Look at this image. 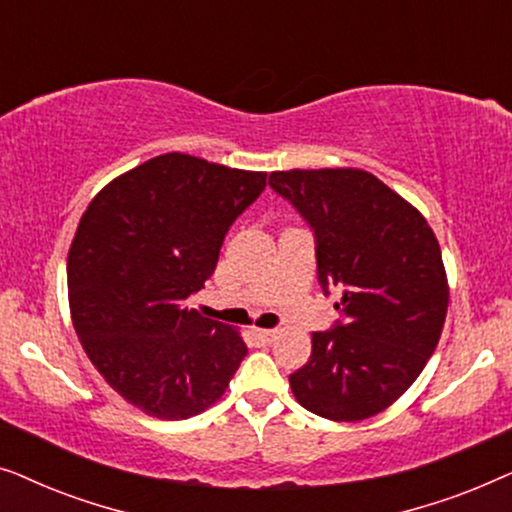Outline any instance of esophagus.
Returning a JSON list of instances; mask_svg holds the SVG:
<instances>
[{"instance_id": "1", "label": "esophagus", "mask_w": 512, "mask_h": 512, "mask_svg": "<svg viewBox=\"0 0 512 512\" xmlns=\"http://www.w3.org/2000/svg\"><path fill=\"white\" fill-rule=\"evenodd\" d=\"M254 338L261 342V345H270V342L277 338V331H270V328H256Z\"/></svg>"}]
</instances>
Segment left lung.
Instances as JSON below:
<instances>
[{
  "instance_id": "obj_1",
  "label": "left lung",
  "mask_w": 512,
  "mask_h": 512,
  "mask_svg": "<svg viewBox=\"0 0 512 512\" xmlns=\"http://www.w3.org/2000/svg\"><path fill=\"white\" fill-rule=\"evenodd\" d=\"M268 184L312 226L324 291L342 289L345 321L312 333L310 361L289 377L293 396L333 422L373 417L410 389L443 333L450 286L436 235L366 170L270 172Z\"/></svg>"
}]
</instances>
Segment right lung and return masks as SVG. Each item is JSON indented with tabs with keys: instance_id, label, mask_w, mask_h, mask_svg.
<instances>
[{
	"instance_id": "right-lung-1",
	"label": "right lung",
	"mask_w": 512,
	"mask_h": 512,
	"mask_svg": "<svg viewBox=\"0 0 512 512\" xmlns=\"http://www.w3.org/2000/svg\"><path fill=\"white\" fill-rule=\"evenodd\" d=\"M265 172L165 153L109 181L69 247L67 291L83 352L146 415L188 419L226 394L247 356L237 328L188 310Z\"/></svg>"
}]
</instances>
